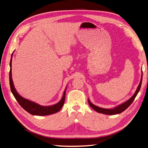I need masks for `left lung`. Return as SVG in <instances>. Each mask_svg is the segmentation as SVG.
Masks as SVG:
<instances>
[{
	"instance_id": "obj_1",
	"label": "left lung",
	"mask_w": 148,
	"mask_h": 148,
	"mask_svg": "<svg viewBox=\"0 0 148 148\" xmlns=\"http://www.w3.org/2000/svg\"><path fill=\"white\" fill-rule=\"evenodd\" d=\"M142 78H143V73L141 75V78L140 80V83L139 84L138 86L136 89V90L135 92V94L133 95V96L129 99L128 101H127L126 102H125L122 104H121L119 106H117V107H114L113 109H104L102 108V107H98L97 106H95V104H93L92 103L89 101V99H88V103L89 106L91 107V108L95 110H96L97 112L99 113H102L104 114H106V115H115V114H118L120 113H122V112H123L125 110H126L128 107L132 104V103L133 102L135 98L136 97V96H137L138 93L140 91V89L141 86V83H142Z\"/></svg>"
}]
</instances>
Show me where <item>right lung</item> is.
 <instances>
[{
    "label": "right lung",
    "mask_w": 148,
    "mask_h": 148,
    "mask_svg": "<svg viewBox=\"0 0 148 148\" xmlns=\"http://www.w3.org/2000/svg\"><path fill=\"white\" fill-rule=\"evenodd\" d=\"M13 53L12 54V57L10 59V73H9L10 86V89L13 95L14 96L16 100L18 102V104L21 106L22 108L24 109L26 112H28V113L33 115L44 116V115H51V114L58 112L62 109V106H64V102H65V92H66V87L65 89L64 95L62 97L61 100L59 102L57 103V104L54 105H52V106H41L37 104V103L29 101L28 99H26L25 98L21 96L16 91V89L14 87V84H13L12 78V61Z\"/></svg>",
    "instance_id": "1"
}]
</instances>
